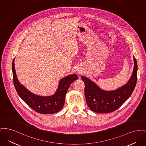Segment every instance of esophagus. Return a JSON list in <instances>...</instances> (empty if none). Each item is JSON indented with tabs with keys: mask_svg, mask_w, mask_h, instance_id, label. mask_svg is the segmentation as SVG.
<instances>
[{
	"mask_svg": "<svg viewBox=\"0 0 146 146\" xmlns=\"http://www.w3.org/2000/svg\"><path fill=\"white\" fill-rule=\"evenodd\" d=\"M79 72H80V71H79ZM78 73H79V70H78ZM79 73H80V72H79Z\"/></svg>",
	"mask_w": 146,
	"mask_h": 146,
	"instance_id": "obj_1",
	"label": "esophagus"
}]
</instances>
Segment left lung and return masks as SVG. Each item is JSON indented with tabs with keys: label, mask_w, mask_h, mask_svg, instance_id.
<instances>
[{
	"label": "left lung",
	"mask_w": 146,
	"mask_h": 146,
	"mask_svg": "<svg viewBox=\"0 0 146 146\" xmlns=\"http://www.w3.org/2000/svg\"><path fill=\"white\" fill-rule=\"evenodd\" d=\"M134 66L132 75L125 85L114 90H104L85 76H82L85 84L86 104L92 111L107 113L115 111L131 95L137 82V64L133 56Z\"/></svg>",
	"instance_id": "1"
}]
</instances>
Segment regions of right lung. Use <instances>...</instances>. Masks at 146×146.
<instances>
[{"label": "right lung", "mask_w": 146, "mask_h": 146, "mask_svg": "<svg viewBox=\"0 0 146 146\" xmlns=\"http://www.w3.org/2000/svg\"><path fill=\"white\" fill-rule=\"evenodd\" d=\"M15 58L13 61L12 70L14 86L20 97L25 102L38 113L41 114H54L60 111L64 104L65 97L70 84L78 79L76 74H72L62 78L54 94L49 96L35 95L21 84L16 76L15 68Z\"/></svg>", "instance_id": "obj_1"}]
</instances>
